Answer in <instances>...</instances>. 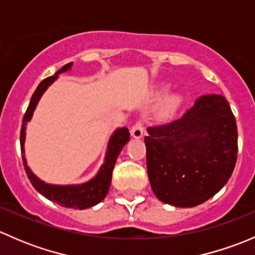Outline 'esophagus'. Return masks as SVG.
<instances>
[{
	"label": "esophagus",
	"instance_id": "34e87169",
	"mask_svg": "<svg viewBox=\"0 0 255 255\" xmlns=\"http://www.w3.org/2000/svg\"><path fill=\"white\" fill-rule=\"evenodd\" d=\"M143 133H144V128L140 122L135 123V125L132 127V129H130V134H132V137L135 138V139H140V138L143 137Z\"/></svg>",
	"mask_w": 255,
	"mask_h": 255
}]
</instances>
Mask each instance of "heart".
Wrapping results in <instances>:
<instances>
[{
    "label": "heart",
    "mask_w": 255,
    "mask_h": 255,
    "mask_svg": "<svg viewBox=\"0 0 255 255\" xmlns=\"http://www.w3.org/2000/svg\"><path fill=\"white\" fill-rule=\"evenodd\" d=\"M182 102V97L179 95H173V96H169L165 101L163 102L160 107V115L163 117H168V116L173 115L176 112V110L179 109V106Z\"/></svg>",
    "instance_id": "heart-1"
}]
</instances>
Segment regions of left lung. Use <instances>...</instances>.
Returning <instances> with one entry per match:
<instances>
[{"label": "left lung", "instance_id": "left-lung-1", "mask_svg": "<svg viewBox=\"0 0 255 255\" xmlns=\"http://www.w3.org/2000/svg\"><path fill=\"white\" fill-rule=\"evenodd\" d=\"M146 170L164 204L195 207L215 196L237 161L238 133L222 95H205L181 118L146 128Z\"/></svg>", "mask_w": 255, "mask_h": 255}]
</instances>
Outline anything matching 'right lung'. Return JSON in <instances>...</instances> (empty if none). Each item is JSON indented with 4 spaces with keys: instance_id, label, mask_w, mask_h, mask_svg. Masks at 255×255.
Listing matches in <instances>:
<instances>
[{
    "instance_id": "1",
    "label": "right lung",
    "mask_w": 255,
    "mask_h": 255,
    "mask_svg": "<svg viewBox=\"0 0 255 255\" xmlns=\"http://www.w3.org/2000/svg\"><path fill=\"white\" fill-rule=\"evenodd\" d=\"M71 68H73V63L66 64L60 70L56 71L53 76L44 79L38 85L37 90H35L32 99H30L29 106H28L27 111H25L24 117H23L22 128H20V151H22L23 165H24L28 179L30 180L34 189L39 194H42L43 196L47 197L50 201L61 205L63 207L75 208V210H85V208L96 206L97 204H100L106 197L107 192L110 190V185H111L112 171L113 168H115L116 160H117L123 146L129 140V132H128L127 127H120L112 133L109 139V143H107L104 163L101 164L100 169L97 170L96 175L91 177L90 180H87V181L82 182V184L55 185L43 181L28 166L24 150L25 134H27L25 129H27L28 122L32 120L33 113H34L35 109H37L38 102L42 99L43 94L47 91L48 87L54 81H56L59 75L71 70Z\"/></svg>"
}]
</instances>
